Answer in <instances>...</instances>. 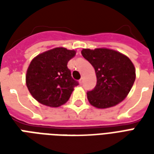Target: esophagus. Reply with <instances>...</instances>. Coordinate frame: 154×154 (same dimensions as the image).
Wrapping results in <instances>:
<instances>
[{
	"label": "esophagus",
	"instance_id": "34e87169",
	"mask_svg": "<svg viewBox=\"0 0 154 154\" xmlns=\"http://www.w3.org/2000/svg\"><path fill=\"white\" fill-rule=\"evenodd\" d=\"M79 83H80L81 85L83 83V79H82V78H81L80 80H79Z\"/></svg>",
	"mask_w": 154,
	"mask_h": 154
}]
</instances>
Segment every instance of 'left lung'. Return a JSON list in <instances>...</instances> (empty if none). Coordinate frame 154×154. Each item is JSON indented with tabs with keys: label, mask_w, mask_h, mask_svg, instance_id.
<instances>
[{
	"label": "left lung",
	"mask_w": 154,
	"mask_h": 154,
	"mask_svg": "<svg viewBox=\"0 0 154 154\" xmlns=\"http://www.w3.org/2000/svg\"><path fill=\"white\" fill-rule=\"evenodd\" d=\"M82 55L97 74L96 87L87 92L91 105L104 109L121 102L135 81V68L129 57L108 48H84Z\"/></svg>",
	"instance_id": "8db88e82"
}]
</instances>
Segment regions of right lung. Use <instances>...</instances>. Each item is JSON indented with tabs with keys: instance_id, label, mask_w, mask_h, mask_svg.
Masks as SVG:
<instances>
[{
	"instance_id": "obj_1",
	"label": "right lung",
	"mask_w": 154,
	"mask_h": 154,
	"mask_svg": "<svg viewBox=\"0 0 154 154\" xmlns=\"http://www.w3.org/2000/svg\"><path fill=\"white\" fill-rule=\"evenodd\" d=\"M75 54L74 50L55 48L31 61L26 73V85L35 100L50 107L67 102L78 85L67 67L68 61Z\"/></svg>"
}]
</instances>
